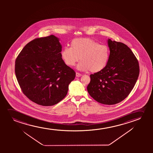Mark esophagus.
Here are the masks:
<instances>
[{
    "mask_svg": "<svg viewBox=\"0 0 153 153\" xmlns=\"http://www.w3.org/2000/svg\"><path fill=\"white\" fill-rule=\"evenodd\" d=\"M76 76L77 77H80L82 76V75L81 74L79 73H76Z\"/></svg>",
    "mask_w": 153,
    "mask_h": 153,
    "instance_id": "esophagus-1",
    "label": "esophagus"
}]
</instances>
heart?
Wrapping results in <instances>:
<instances>
[{
  "label": "heart",
  "mask_w": 153,
  "mask_h": 153,
  "mask_svg": "<svg viewBox=\"0 0 153 153\" xmlns=\"http://www.w3.org/2000/svg\"><path fill=\"white\" fill-rule=\"evenodd\" d=\"M61 57L66 65L73 66L79 61L77 68L82 71H89L93 73L102 71L106 67L110 58V50L106 45L100 44L90 38L74 39L71 48L64 47L61 51Z\"/></svg>",
  "instance_id": "1"
}]
</instances>
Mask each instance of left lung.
<instances>
[{
    "label": "left lung",
    "instance_id": "obj_1",
    "mask_svg": "<svg viewBox=\"0 0 153 153\" xmlns=\"http://www.w3.org/2000/svg\"><path fill=\"white\" fill-rule=\"evenodd\" d=\"M110 58L102 71L90 75L87 91L104 105H115L126 98L134 88L140 68L137 59L126 45L108 39Z\"/></svg>",
    "mask_w": 153,
    "mask_h": 153
}]
</instances>
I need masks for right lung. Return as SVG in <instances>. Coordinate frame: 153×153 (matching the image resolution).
<instances>
[{
  "instance_id": "obj_1",
  "label": "right lung",
  "mask_w": 153,
  "mask_h": 153,
  "mask_svg": "<svg viewBox=\"0 0 153 153\" xmlns=\"http://www.w3.org/2000/svg\"><path fill=\"white\" fill-rule=\"evenodd\" d=\"M62 46L54 35L38 38L25 45L17 57L15 73L23 94L38 105H56L67 94L75 78L61 57Z\"/></svg>"
}]
</instances>
